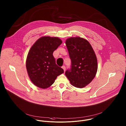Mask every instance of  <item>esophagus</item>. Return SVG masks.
I'll use <instances>...</instances> for the list:
<instances>
[{"label":"esophagus","instance_id":"34e87169","mask_svg":"<svg viewBox=\"0 0 126 126\" xmlns=\"http://www.w3.org/2000/svg\"><path fill=\"white\" fill-rule=\"evenodd\" d=\"M62 68L63 69V71H64V72H65V69H66V68L65 67V66H63Z\"/></svg>","mask_w":126,"mask_h":126}]
</instances>
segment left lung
I'll list each match as a JSON object with an SVG mask.
<instances>
[{"label": "left lung", "mask_w": 126, "mask_h": 126, "mask_svg": "<svg viewBox=\"0 0 126 126\" xmlns=\"http://www.w3.org/2000/svg\"><path fill=\"white\" fill-rule=\"evenodd\" d=\"M65 44L72 63L65 75L74 86L84 87L92 82L97 71L94 51L88 41L79 37L67 39Z\"/></svg>", "instance_id": "obj_1"}]
</instances>
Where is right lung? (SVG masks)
<instances>
[{"instance_id": "add662e5", "label": "right lung", "mask_w": 126, "mask_h": 126, "mask_svg": "<svg viewBox=\"0 0 126 126\" xmlns=\"http://www.w3.org/2000/svg\"><path fill=\"white\" fill-rule=\"evenodd\" d=\"M62 43L58 37L43 36L31 48L26 59V69L30 80L37 87H49L57 77L63 73V70L57 65L52 55Z\"/></svg>"}]
</instances>
